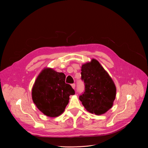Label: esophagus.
Segmentation results:
<instances>
[{
    "mask_svg": "<svg viewBox=\"0 0 148 148\" xmlns=\"http://www.w3.org/2000/svg\"><path fill=\"white\" fill-rule=\"evenodd\" d=\"M71 87H72V88H73V89H74V88H75V84H71Z\"/></svg>",
    "mask_w": 148,
    "mask_h": 148,
    "instance_id": "esophagus-1",
    "label": "esophagus"
}]
</instances>
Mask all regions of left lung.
<instances>
[{
  "mask_svg": "<svg viewBox=\"0 0 148 148\" xmlns=\"http://www.w3.org/2000/svg\"><path fill=\"white\" fill-rule=\"evenodd\" d=\"M85 91L79 99L87 111L97 115L106 113L113 106L116 88L114 82L100 63L92 58L81 66Z\"/></svg>",
  "mask_w": 148,
  "mask_h": 148,
  "instance_id": "left-lung-1",
  "label": "left lung"
}]
</instances>
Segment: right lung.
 Here are the masks:
<instances>
[{
  "label": "right lung",
  "mask_w": 148,
  "mask_h": 148,
  "mask_svg": "<svg viewBox=\"0 0 148 148\" xmlns=\"http://www.w3.org/2000/svg\"><path fill=\"white\" fill-rule=\"evenodd\" d=\"M66 75L51 68H45L37 76L32 90L33 102L45 115L57 117L64 111L70 95L75 94Z\"/></svg>",
  "instance_id": "right-lung-1"
}]
</instances>
